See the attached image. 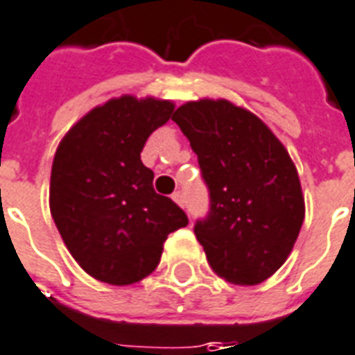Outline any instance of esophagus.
Listing matches in <instances>:
<instances>
[{"instance_id":"esophagus-1","label":"esophagus","mask_w":355,"mask_h":355,"mask_svg":"<svg viewBox=\"0 0 355 355\" xmlns=\"http://www.w3.org/2000/svg\"><path fill=\"white\" fill-rule=\"evenodd\" d=\"M172 200H174L175 204H180V206H183V193H181V191L174 193V194H172Z\"/></svg>"}]
</instances>
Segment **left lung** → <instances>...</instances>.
<instances>
[{
	"label": "left lung",
	"mask_w": 355,
	"mask_h": 355,
	"mask_svg": "<svg viewBox=\"0 0 355 355\" xmlns=\"http://www.w3.org/2000/svg\"><path fill=\"white\" fill-rule=\"evenodd\" d=\"M172 119L209 191V213L194 225L207 262L225 281L260 284L286 262L305 218L288 151L260 117L225 98L185 103Z\"/></svg>",
	"instance_id": "8db88e82"
}]
</instances>
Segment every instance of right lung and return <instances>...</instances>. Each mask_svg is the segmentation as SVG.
Returning <instances> with one entry per match:
<instances>
[{
    "label": "right lung",
    "mask_w": 355,
    "mask_h": 355,
    "mask_svg": "<svg viewBox=\"0 0 355 355\" xmlns=\"http://www.w3.org/2000/svg\"><path fill=\"white\" fill-rule=\"evenodd\" d=\"M172 112L174 103L161 98H110L58 146L50 211L69 252L97 281H142L161 262L168 234L189 225L175 202L155 193L153 172L140 159Z\"/></svg>",
    "instance_id": "add662e5"
}]
</instances>
